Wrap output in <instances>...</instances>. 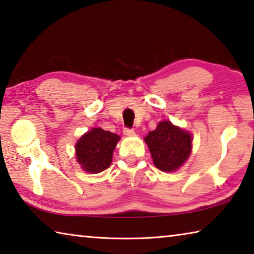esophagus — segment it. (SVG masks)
<instances>
[{"label": "esophagus", "mask_w": 254, "mask_h": 254, "mask_svg": "<svg viewBox=\"0 0 254 254\" xmlns=\"http://www.w3.org/2000/svg\"><path fill=\"white\" fill-rule=\"evenodd\" d=\"M123 133L126 135H133V134H134V130H133V128H130V127H124Z\"/></svg>", "instance_id": "obj_1"}]
</instances>
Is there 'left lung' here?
Wrapping results in <instances>:
<instances>
[{"label":"left lung","instance_id":"8db88e82","mask_svg":"<svg viewBox=\"0 0 254 254\" xmlns=\"http://www.w3.org/2000/svg\"><path fill=\"white\" fill-rule=\"evenodd\" d=\"M154 166L162 171L177 170L191 151V135L169 121L158 124L154 131L144 137Z\"/></svg>","mask_w":254,"mask_h":254}]
</instances>
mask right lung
<instances>
[{
  "label": "right lung",
  "mask_w": 254,
  "mask_h": 254,
  "mask_svg": "<svg viewBox=\"0 0 254 254\" xmlns=\"http://www.w3.org/2000/svg\"><path fill=\"white\" fill-rule=\"evenodd\" d=\"M119 140L120 136L115 133L100 127L93 128L85 133L76 144L77 161L87 173H101L110 167Z\"/></svg>",
  "instance_id": "1"
}]
</instances>
